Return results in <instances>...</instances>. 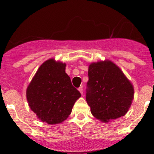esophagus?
Here are the masks:
<instances>
[{"label": "esophagus", "mask_w": 154, "mask_h": 154, "mask_svg": "<svg viewBox=\"0 0 154 154\" xmlns=\"http://www.w3.org/2000/svg\"><path fill=\"white\" fill-rule=\"evenodd\" d=\"M78 90H79V91H80V92L81 93V94H83V86H80V88H78Z\"/></svg>", "instance_id": "obj_1"}]
</instances>
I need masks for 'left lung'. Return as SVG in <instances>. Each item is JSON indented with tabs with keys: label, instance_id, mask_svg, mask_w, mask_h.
Here are the masks:
<instances>
[{
	"label": "left lung",
	"instance_id": "1",
	"mask_svg": "<svg viewBox=\"0 0 154 154\" xmlns=\"http://www.w3.org/2000/svg\"><path fill=\"white\" fill-rule=\"evenodd\" d=\"M88 75L86 100L91 114L104 122L125 116L134 90L120 68L110 61L98 62L89 65Z\"/></svg>",
	"mask_w": 154,
	"mask_h": 154
}]
</instances>
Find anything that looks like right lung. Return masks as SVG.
<instances>
[{"label":"right lung","mask_w":154,"mask_h":154,"mask_svg":"<svg viewBox=\"0 0 154 154\" xmlns=\"http://www.w3.org/2000/svg\"><path fill=\"white\" fill-rule=\"evenodd\" d=\"M80 96L66 73V64L54 60H47L38 68L27 89L31 110L50 125L66 120Z\"/></svg>","instance_id":"right-lung-1"}]
</instances>
